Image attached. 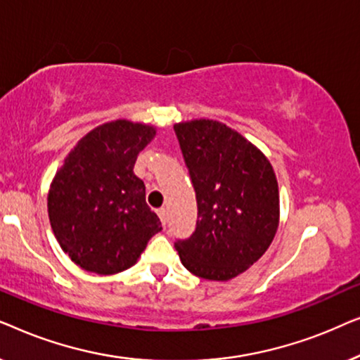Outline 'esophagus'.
<instances>
[{"label": "esophagus", "mask_w": 360, "mask_h": 360, "mask_svg": "<svg viewBox=\"0 0 360 360\" xmlns=\"http://www.w3.org/2000/svg\"><path fill=\"white\" fill-rule=\"evenodd\" d=\"M157 214H159L162 224L165 226V223H167V210L165 208H159V210H157Z\"/></svg>", "instance_id": "obj_1"}]
</instances>
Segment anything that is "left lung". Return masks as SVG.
I'll use <instances>...</instances> for the list:
<instances>
[{
  "label": "left lung",
  "mask_w": 360,
  "mask_h": 360,
  "mask_svg": "<svg viewBox=\"0 0 360 360\" xmlns=\"http://www.w3.org/2000/svg\"><path fill=\"white\" fill-rule=\"evenodd\" d=\"M174 129L198 206L193 234L176 239V252L196 277H238L277 233V176L262 152L223 122L196 120Z\"/></svg>",
  "instance_id": "left-lung-1"
}]
</instances>
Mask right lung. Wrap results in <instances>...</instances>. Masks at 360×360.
Here are the masks:
<instances>
[{"label":"right lung","mask_w":360,"mask_h":360,"mask_svg":"<svg viewBox=\"0 0 360 360\" xmlns=\"http://www.w3.org/2000/svg\"><path fill=\"white\" fill-rule=\"evenodd\" d=\"M152 126L117 120L78 141L53 176L47 198L53 234L73 262L111 275L136 264L160 219L146 203L134 175L139 152L154 139Z\"/></svg>","instance_id":"add662e5"}]
</instances>
